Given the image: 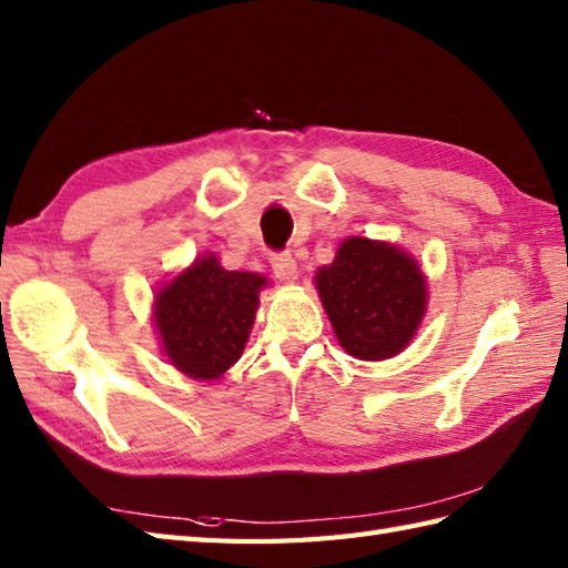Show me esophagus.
Masks as SVG:
<instances>
[{"mask_svg":"<svg viewBox=\"0 0 568 568\" xmlns=\"http://www.w3.org/2000/svg\"><path fill=\"white\" fill-rule=\"evenodd\" d=\"M270 264H272L274 276L280 282H294L298 276V267L292 252H272Z\"/></svg>","mask_w":568,"mask_h":568,"instance_id":"obj_1","label":"esophagus"}]
</instances>
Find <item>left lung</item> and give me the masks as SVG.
<instances>
[{
	"mask_svg": "<svg viewBox=\"0 0 568 568\" xmlns=\"http://www.w3.org/2000/svg\"><path fill=\"white\" fill-rule=\"evenodd\" d=\"M318 294L339 345L357 359H388L410 343L425 313V280L413 257L388 243L347 237Z\"/></svg>",
	"mask_w": 568,
	"mask_h": 568,
	"instance_id": "left-lung-1",
	"label": "left lung"
}]
</instances>
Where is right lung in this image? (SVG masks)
<instances>
[{"label":"right lung","instance_id":"1","mask_svg":"<svg viewBox=\"0 0 568 568\" xmlns=\"http://www.w3.org/2000/svg\"><path fill=\"white\" fill-rule=\"evenodd\" d=\"M260 274L225 272L206 255L155 296V325L168 359L192 379H219L241 359L257 311Z\"/></svg>","mask_w":568,"mask_h":568}]
</instances>
